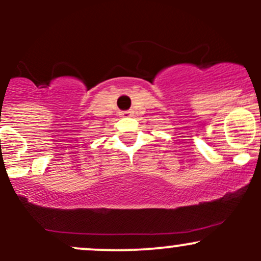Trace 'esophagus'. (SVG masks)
<instances>
[{"instance_id":"34e87169","label":"esophagus","mask_w":261,"mask_h":261,"mask_svg":"<svg viewBox=\"0 0 261 261\" xmlns=\"http://www.w3.org/2000/svg\"><path fill=\"white\" fill-rule=\"evenodd\" d=\"M121 117H131V116L134 115V112L133 111H123V112H121Z\"/></svg>"}]
</instances>
